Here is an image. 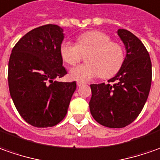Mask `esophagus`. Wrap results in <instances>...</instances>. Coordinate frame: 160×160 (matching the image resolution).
I'll use <instances>...</instances> for the list:
<instances>
[{
  "mask_svg": "<svg viewBox=\"0 0 160 160\" xmlns=\"http://www.w3.org/2000/svg\"><path fill=\"white\" fill-rule=\"evenodd\" d=\"M77 84H78V86H82V84H84V83L82 82H79V81H78V82H77Z\"/></svg>",
  "mask_w": 160,
  "mask_h": 160,
  "instance_id": "obj_1",
  "label": "esophagus"
}]
</instances>
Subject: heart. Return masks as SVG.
Instances as JSON below:
<instances>
[{
	"label": "heart",
	"instance_id": "heart-1",
	"mask_svg": "<svg viewBox=\"0 0 160 160\" xmlns=\"http://www.w3.org/2000/svg\"><path fill=\"white\" fill-rule=\"evenodd\" d=\"M85 58L86 64H83L70 70V78L80 81L87 82L93 78L104 79L115 76L122 66L125 60L124 48L118 42L112 41L108 34L92 31L80 35L77 45L63 41L60 47V55L62 60L68 65L75 66Z\"/></svg>",
	"mask_w": 160,
	"mask_h": 160
}]
</instances>
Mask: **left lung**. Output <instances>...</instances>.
<instances>
[{
	"mask_svg": "<svg viewBox=\"0 0 160 160\" xmlns=\"http://www.w3.org/2000/svg\"><path fill=\"white\" fill-rule=\"evenodd\" d=\"M126 57L119 72L108 83L91 84L90 111L105 127L120 128L133 122L141 112L152 84V62L147 49L133 33L118 30Z\"/></svg>",
	"mask_w": 160,
	"mask_h": 160,
	"instance_id": "left-lung-1",
	"label": "left lung"
}]
</instances>
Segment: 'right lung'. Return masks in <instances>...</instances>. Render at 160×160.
Listing matches in <instances>:
<instances>
[{"label": "right lung", "instance_id": "right-lung-1", "mask_svg": "<svg viewBox=\"0 0 160 160\" xmlns=\"http://www.w3.org/2000/svg\"><path fill=\"white\" fill-rule=\"evenodd\" d=\"M63 38L60 26H39L19 39L9 57L10 96L19 114L34 127H52L62 121L77 88L75 81H54L67 74L60 55Z\"/></svg>", "mask_w": 160, "mask_h": 160}]
</instances>
